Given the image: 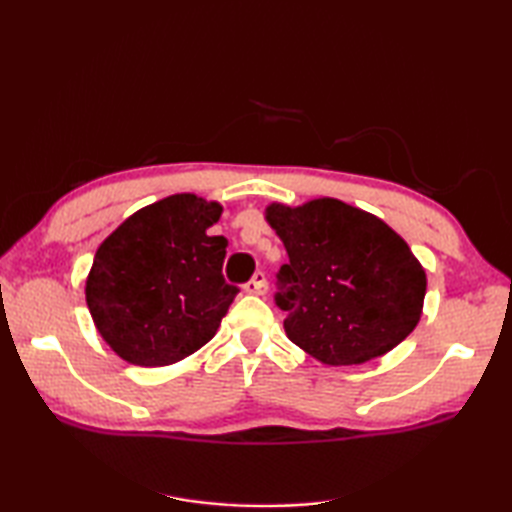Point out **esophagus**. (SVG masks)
Instances as JSON below:
<instances>
[{"mask_svg": "<svg viewBox=\"0 0 512 512\" xmlns=\"http://www.w3.org/2000/svg\"><path fill=\"white\" fill-rule=\"evenodd\" d=\"M266 290H268V281L264 273H255V277L244 286V292H248V295H266Z\"/></svg>", "mask_w": 512, "mask_h": 512, "instance_id": "1", "label": "esophagus"}]
</instances>
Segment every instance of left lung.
Segmentation results:
<instances>
[{"mask_svg":"<svg viewBox=\"0 0 512 512\" xmlns=\"http://www.w3.org/2000/svg\"><path fill=\"white\" fill-rule=\"evenodd\" d=\"M266 222L286 246L277 306L288 339L323 365H363L416 330L427 275L380 217L336 198L273 202Z\"/></svg>","mask_w":512,"mask_h":512,"instance_id":"1","label":"left lung"}]
</instances>
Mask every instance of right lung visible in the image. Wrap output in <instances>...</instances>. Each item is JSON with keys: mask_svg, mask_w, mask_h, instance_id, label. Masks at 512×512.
I'll use <instances>...</instances> for the list:
<instances>
[{"mask_svg": "<svg viewBox=\"0 0 512 512\" xmlns=\"http://www.w3.org/2000/svg\"><path fill=\"white\" fill-rule=\"evenodd\" d=\"M222 211L195 193L169 195L129 215L96 250L85 301L123 361L173 365L215 336L239 292L222 275L228 239L209 235Z\"/></svg>", "mask_w": 512, "mask_h": 512, "instance_id": "obj_1", "label": "right lung"}]
</instances>
